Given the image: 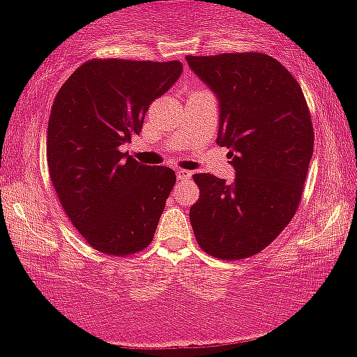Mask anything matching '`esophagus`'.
Here are the masks:
<instances>
[{
  "instance_id": "1",
  "label": "esophagus",
  "mask_w": 357,
  "mask_h": 357,
  "mask_svg": "<svg viewBox=\"0 0 357 357\" xmlns=\"http://www.w3.org/2000/svg\"><path fill=\"white\" fill-rule=\"evenodd\" d=\"M176 174H178V178H179V179H188V178H191V171L176 169Z\"/></svg>"
}]
</instances>
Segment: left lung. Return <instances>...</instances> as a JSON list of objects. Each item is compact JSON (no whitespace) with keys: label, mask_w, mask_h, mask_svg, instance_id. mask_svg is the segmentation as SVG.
I'll return each instance as SVG.
<instances>
[{"label":"left lung","mask_w":357,"mask_h":357,"mask_svg":"<svg viewBox=\"0 0 357 357\" xmlns=\"http://www.w3.org/2000/svg\"><path fill=\"white\" fill-rule=\"evenodd\" d=\"M220 100L216 142L228 147L235 179L202 173L190 220L208 255L241 260L268 247L301 203L314 127L298 82L258 52L186 56Z\"/></svg>","instance_id":"1"}]
</instances>
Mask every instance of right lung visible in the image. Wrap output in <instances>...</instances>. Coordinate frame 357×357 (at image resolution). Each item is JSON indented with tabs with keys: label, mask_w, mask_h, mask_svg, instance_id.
Returning a JSON list of instances; mask_svg holds the SVG:
<instances>
[{
	"label": "right lung",
	"mask_w": 357,
	"mask_h": 357,
	"mask_svg": "<svg viewBox=\"0 0 357 357\" xmlns=\"http://www.w3.org/2000/svg\"><path fill=\"white\" fill-rule=\"evenodd\" d=\"M183 72L181 61L93 59L53 100L47 134L50 179L61 208L92 248L114 257L154 238L173 169L144 166L121 146L139 136L151 102Z\"/></svg>",
	"instance_id": "right-lung-1"
}]
</instances>
